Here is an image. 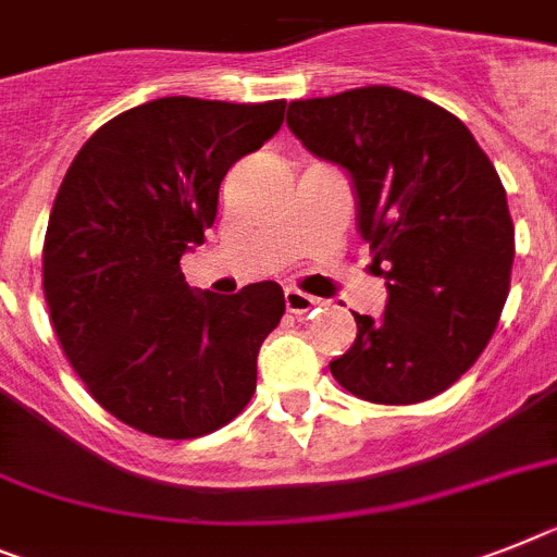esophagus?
Here are the masks:
<instances>
[{
    "mask_svg": "<svg viewBox=\"0 0 557 557\" xmlns=\"http://www.w3.org/2000/svg\"><path fill=\"white\" fill-rule=\"evenodd\" d=\"M314 306H320L317 297L300 292V288H286V308L292 314H306V311H311Z\"/></svg>",
    "mask_w": 557,
    "mask_h": 557,
    "instance_id": "34e87169",
    "label": "esophagus"
}]
</instances>
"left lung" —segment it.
<instances>
[{
  "label": "left lung",
  "mask_w": 557,
  "mask_h": 557,
  "mask_svg": "<svg viewBox=\"0 0 557 557\" xmlns=\"http://www.w3.org/2000/svg\"><path fill=\"white\" fill-rule=\"evenodd\" d=\"M286 124L350 172L387 280L385 314H354L334 380L376 405L433 399L481 357L507 302L516 226L493 161L453 112L385 84L292 101Z\"/></svg>",
  "instance_id": "obj_1"
}]
</instances>
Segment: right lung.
Listing matches in <instances>:
<instances>
[{
  "instance_id": "obj_1",
  "label": "right lung",
  "mask_w": 557,
  "mask_h": 557,
  "mask_svg": "<svg viewBox=\"0 0 557 557\" xmlns=\"http://www.w3.org/2000/svg\"><path fill=\"white\" fill-rule=\"evenodd\" d=\"M283 112V98H156L98 127L59 186L41 249L50 322L92 399L147 436H207L255 394L283 288L195 294L181 255L218 218L228 166L263 147Z\"/></svg>"
}]
</instances>
